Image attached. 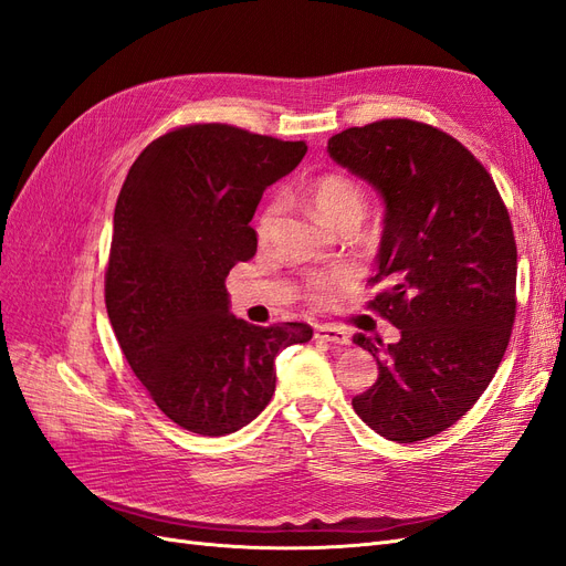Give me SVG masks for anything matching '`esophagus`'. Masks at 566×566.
<instances>
[{"label":"esophagus","instance_id":"obj_1","mask_svg":"<svg viewBox=\"0 0 566 566\" xmlns=\"http://www.w3.org/2000/svg\"><path fill=\"white\" fill-rule=\"evenodd\" d=\"M314 335L321 342H328V345H349V335L342 328H335V325H318Z\"/></svg>","mask_w":566,"mask_h":566}]
</instances>
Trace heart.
Masks as SVG:
<instances>
[{
  "instance_id": "1",
  "label": "heart",
  "mask_w": 566,
  "mask_h": 566,
  "mask_svg": "<svg viewBox=\"0 0 566 566\" xmlns=\"http://www.w3.org/2000/svg\"><path fill=\"white\" fill-rule=\"evenodd\" d=\"M310 200L314 205L316 214L333 229L347 224V221H356L358 224L366 210V198H364L361 186H358L354 179L345 175H335V172L321 175L312 181ZM276 212H279V202L269 200L262 208L260 217H256V235H260L262 241L269 235L273 219H276ZM310 290L314 300H325L331 295L333 281L325 276H316L312 279Z\"/></svg>"
}]
</instances>
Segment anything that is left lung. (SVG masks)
<instances>
[{
    "mask_svg": "<svg viewBox=\"0 0 566 566\" xmlns=\"http://www.w3.org/2000/svg\"><path fill=\"white\" fill-rule=\"evenodd\" d=\"M331 158L385 202L368 306L401 337L354 335L378 380L352 399L370 430L397 443L434 437L482 397L515 323L517 245L491 175L453 136L416 119L349 127Z\"/></svg>",
    "mask_w": 566,
    "mask_h": 566,
    "instance_id": "1",
    "label": "left lung"
}]
</instances>
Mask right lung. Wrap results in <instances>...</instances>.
I'll return each instance as SVG.
<instances>
[{
  "label": "right lung",
  "instance_id": "1",
  "mask_svg": "<svg viewBox=\"0 0 566 566\" xmlns=\"http://www.w3.org/2000/svg\"><path fill=\"white\" fill-rule=\"evenodd\" d=\"M304 153V142L188 125L148 144L117 196L108 318L150 399L188 432L224 437L252 422L276 389L279 352L314 335L306 323L235 318L224 283L256 252L250 221L266 186Z\"/></svg>",
  "mask_w": 566,
  "mask_h": 566
}]
</instances>
